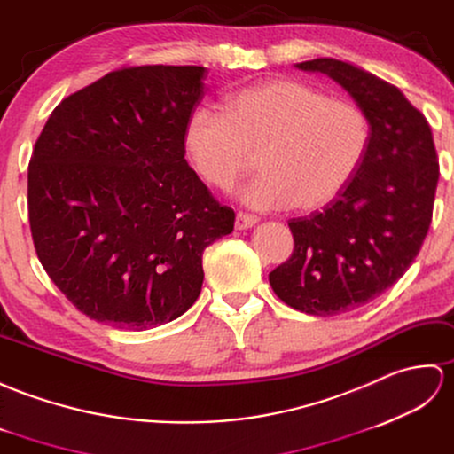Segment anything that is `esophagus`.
Instances as JSON below:
<instances>
[{
    "label": "esophagus",
    "mask_w": 454,
    "mask_h": 454,
    "mask_svg": "<svg viewBox=\"0 0 454 454\" xmlns=\"http://www.w3.org/2000/svg\"><path fill=\"white\" fill-rule=\"evenodd\" d=\"M258 223V217L256 215H248V214H237V219H235V227L239 231L243 229H250L254 227Z\"/></svg>",
    "instance_id": "esophagus-1"
}]
</instances>
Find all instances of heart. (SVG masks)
<instances>
[{"mask_svg":"<svg viewBox=\"0 0 454 454\" xmlns=\"http://www.w3.org/2000/svg\"><path fill=\"white\" fill-rule=\"evenodd\" d=\"M184 144L196 173L229 190L260 157L262 175L240 198L256 209H318L334 201L364 165L371 124L351 100L295 79H274L227 98L225 113L200 106Z\"/></svg>","mask_w":454,"mask_h":454,"instance_id":"b5f03b06","label":"heart"}]
</instances>
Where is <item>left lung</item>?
Wrapping results in <instances>:
<instances>
[{"label": "left lung", "instance_id": "left-lung-1", "mask_svg": "<svg viewBox=\"0 0 454 454\" xmlns=\"http://www.w3.org/2000/svg\"><path fill=\"white\" fill-rule=\"evenodd\" d=\"M295 67L334 79L371 124L354 180L322 211L289 221L294 254L270 271L286 305L332 317L367 305L411 266L431 225L439 160L426 116L398 87L334 58Z\"/></svg>", "mask_w": 454, "mask_h": 454}]
</instances>
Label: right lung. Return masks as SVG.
Here are the masks:
<instances>
[{"instance_id":"1","label":"right lung","mask_w":454,"mask_h":454,"mask_svg":"<svg viewBox=\"0 0 454 454\" xmlns=\"http://www.w3.org/2000/svg\"><path fill=\"white\" fill-rule=\"evenodd\" d=\"M204 79L201 66L116 69L64 98L36 139V254L89 318L145 330L184 315L204 284L206 247L233 231L235 211L184 159Z\"/></svg>"}]
</instances>
